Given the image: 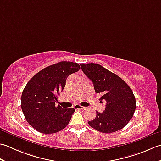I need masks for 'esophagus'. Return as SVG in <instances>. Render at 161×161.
<instances>
[{
  "mask_svg": "<svg viewBox=\"0 0 161 161\" xmlns=\"http://www.w3.org/2000/svg\"><path fill=\"white\" fill-rule=\"evenodd\" d=\"M84 108L85 107H82V106L79 105V104H76V105L74 106V108L76 109V110H79V109H80V110H82V109H84Z\"/></svg>",
  "mask_w": 161,
  "mask_h": 161,
  "instance_id": "1",
  "label": "esophagus"
}]
</instances>
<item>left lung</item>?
I'll list each match as a JSON object with an SVG mask.
<instances>
[{
	"instance_id": "obj_1",
	"label": "left lung",
	"mask_w": 161,
	"mask_h": 161,
	"mask_svg": "<svg viewBox=\"0 0 161 161\" xmlns=\"http://www.w3.org/2000/svg\"><path fill=\"white\" fill-rule=\"evenodd\" d=\"M84 74L93 81L95 91L106 101L103 113L88 122L97 131L110 133L122 129L131 120L136 110V99L131 88L118 75L97 64H81Z\"/></svg>"
}]
</instances>
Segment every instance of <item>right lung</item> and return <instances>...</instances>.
<instances>
[{
  "label": "right lung",
  "mask_w": 161,
  "mask_h": 161,
  "mask_svg": "<svg viewBox=\"0 0 161 161\" xmlns=\"http://www.w3.org/2000/svg\"><path fill=\"white\" fill-rule=\"evenodd\" d=\"M80 66L71 61H60L43 68L30 79L21 95V108L25 118L37 131L50 134L64 129L75 112L73 108L55 106L67 77Z\"/></svg>",
  "instance_id": "1"
}]
</instances>
